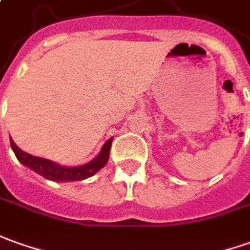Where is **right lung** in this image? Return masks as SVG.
Returning <instances> with one entry per match:
<instances>
[{
	"mask_svg": "<svg viewBox=\"0 0 250 250\" xmlns=\"http://www.w3.org/2000/svg\"><path fill=\"white\" fill-rule=\"evenodd\" d=\"M112 138H109L105 145L101 149L100 154L97 156L94 160H91L84 166L81 167H61L59 164H56L53 161L46 160V159H41L37 156H32L23 152L20 147L15 145V142L11 139V146L13 152L16 154L18 160L25 166V167L31 168L32 171H35L41 176L50 179V181H57V182H71V181H82L86 178H90L93 175L98 172L101 168L108 163L109 160V150H111Z\"/></svg>",
	"mask_w": 250,
	"mask_h": 250,
	"instance_id": "1",
	"label": "right lung"
}]
</instances>
